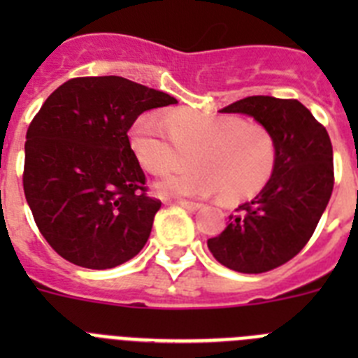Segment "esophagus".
Returning <instances> with one entry per match:
<instances>
[{
    "mask_svg": "<svg viewBox=\"0 0 358 358\" xmlns=\"http://www.w3.org/2000/svg\"><path fill=\"white\" fill-rule=\"evenodd\" d=\"M170 204H177V206H182L186 208V210L189 211H195L201 208V204H197V202H189V201H182V199H173V201H169Z\"/></svg>",
    "mask_w": 358,
    "mask_h": 358,
    "instance_id": "34e87169",
    "label": "esophagus"
}]
</instances>
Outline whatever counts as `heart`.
<instances>
[{
	"label": "heart",
	"mask_w": 358,
	"mask_h": 358,
	"mask_svg": "<svg viewBox=\"0 0 358 358\" xmlns=\"http://www.w3.org/2000/svg\"><path fill=\"white\" fill-rule=\"evenodd\" d=\"M129 141L147 172L163 176L194 161V169L156 185L163 197H202L222 192L227 201L256 194L274 170L276 143L256 122L238 116L172 110L161 120L145 113L132 123Z\"/></svg>",
	"instance_id": "1"
}]
</instances>
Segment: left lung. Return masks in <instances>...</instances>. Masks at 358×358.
<instances>
[{"instance_id": "8db88e82", "label": "left lung", "mask_w": 358, "mask_h": 358, "mask_svg": "<svg viewBox=\"0 0 358 358\" xmlns=\"http://www.w3.org/2000/svg\"><path fill=\"white\" fill-rule=\"evenodd\" d=\"M220 113L252 116L276 143L267 185L229 215L208 240L215 260L236 273L260 274L292 260L314 235L334 189V150L327 129L297 100L248 96Z\"/></svg>"}]
</instances>
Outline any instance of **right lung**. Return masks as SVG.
<instances>
[{
	"label": "right lung",
	"instance_id": "1",
	"mask_svg": "<svg viewBox=\"0 0 358 358\" xmlns=\"http://www.w3.org/2000/svg\"><path fill=\"white\" fill-rule=\"evenodd\" d=\"M177 103L123 77H78L43 103L24 143L23 188L41 235L64 260L113 268L143 249L161 201L147 195L129 129Z\"/></svg>",
	"mask_w": 358,
	"mask_h": 358
}]
</instances>
